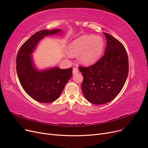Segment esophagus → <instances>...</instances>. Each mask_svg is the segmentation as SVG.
I'll use <instances>...</instances> for the list:
<instances>
[{"label":"esophagus","instance_id":"34e87169","mask_svg":"<svg viewBox=\"0 0 148 148\" xmlns=\"http://www.w3.org/2000/svg\"><path fill=\"white\" fill-rule=\"evenodd\" d=\"M77 73H79V69L77 67H74L73 69V74H77Z\"/></svg>","mask_w":148,"mask_h":148}]
</instances>
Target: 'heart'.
<instances>
[{"label":"heart","instance_id":"obj_1","mask_svg":"<svg viewBox=\"0 0 148 148\" xmlns=\"http://www.w3.org/2000/svg\"><path fill=\"white\" fill-rule=\"evenodd\" d=\"M104 48L103 39L99 36L84 35L73 40L68 46L70 56H79L84 65H90L101 55Z\"/></svg>","mask_w":148,"mask_h":148}]
</instances>
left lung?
Masks as SVG:
<instances>
[{"label":"left lung","instance_id":"8db88e82","mask_svg":"<svg viewBox=\"0 0 148 148\" xmlns=\"http://www.w3.org/2000/svg\"><path fill=\"white\" fill-rule=\"evenodd\" d=\"M107 38L104 55L94 65L79 66L83 80L82 89L88 101L101 105L116 97L127 79L129 67L127 51L123 44L111 35Z\"/></svg>","mask_w":148,"mask_h":148}]
</instances>
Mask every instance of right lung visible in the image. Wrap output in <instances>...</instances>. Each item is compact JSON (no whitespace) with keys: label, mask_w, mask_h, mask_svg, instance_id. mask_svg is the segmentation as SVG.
<instances>
[{"label":"right lung","mask_w":148,"mask_h":148,"mask_svg":"<svg viewBox=\"0 0 148 148\" xmlns=\"http://www.w3.org/2000/svg\"><path fill=\"white\" fill-rule=\"evenodd\" d=\"M61 29L41 30L34 34L23 44L16 59V69L23 89L36 101L50 103L56 101L71 78L73 68L58 67L38 70L31 56L36 46L44 36L57 34Z\"/></svg>","instance_id":"1"}]
</instances>
